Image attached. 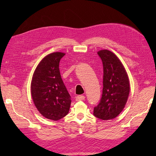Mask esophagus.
Instances as JSON below:
<instances>
[{"mask_svg":"<svg viewBox=\"0 0 156 156\" xmlns=\"http://www.w3.org/2000/svg\"><path fill=\"white\" fill-rule=\"evenodd\" d=\"M85 99V97L84 96H82V95H79L77 96L76 98V101H83Z\"/></svg>","mask_w":156,"mask_h":156,"instance_id":"34e87169","label":"esophagus"}]
</instances>
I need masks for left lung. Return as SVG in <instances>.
<instances>
[{"instance_id": "left-lung-1", "label": "left lung", "mask_w": 156, "mask_h": 156, "mask_svg": "<svg viewBox=\"0 0 156 156\" xmlns=\"http://www.w3.org/2000/svg\"><path fill=\"white\" fill-rule=\"evenodd\" d=\"M103 65V88L101 101L93 115L102 120L115 118L123 110L129 97V78L117 55L107 49L98 51Z\"/></svg>"}]
</instances>
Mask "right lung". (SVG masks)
Returning a JSON list of instances; mask_svg holds the SVG:
<instances>
[{"mask_svg": "<svg viewBox=\"0 0 156 156\" xmlns=\"http://www.w3.org/2000/svg\"><path fill=\"white\" fill-rule=\"evenodd\" d=\"M62 52L48 54L39 62L33 75L31 90L36 108L44 117L58 121L68 113L71 97L59 72Z\"/></svg>", "mask_w": 156, "mask_h": 156, "instance_id": "1", "label": "right lung"}]
</instances>
